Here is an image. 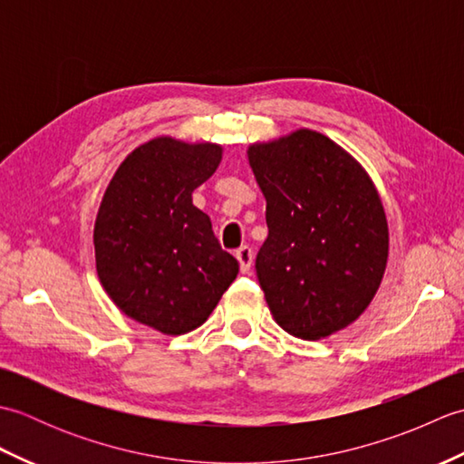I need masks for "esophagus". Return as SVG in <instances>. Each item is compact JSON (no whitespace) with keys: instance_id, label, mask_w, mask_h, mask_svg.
Instances as JSON below:
<instances>
[{"instance_id":"obj_1","label":"esophagus","mask_w":464,"mask_h":464,"mask_svg":"<svg viewBox=\"0 0 464 464\" xmlns=\"http://www.w3.org/2000/svg\"><path fill=\"white\" fill-rule=\"evenodd\" d=\"M235 257H237V261H239L241 273H247L251 269V265H253V249L249 247V245H241V247L235 251Z\"/></svg>"}]
</instances>
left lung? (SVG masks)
Here are the masks:
<instances>
[{
  "label": "left lung",
  "instance_id": "obj_1",
  "mask_svg": "<svg viewBox=\"0 0 464 464\" xmlns=\"http://www.w3.org/2000/svg\"><path fill=\"white\" fill-rule=\"evenodd\" d=\"M267 201L255 269L273 319L319 341L357 321L379 291L389 225L369 173L327 135L297 130L247 150Z\"/></svg>",
  "mask_w": 464,
  "mask_h": 464
}]
</instances>
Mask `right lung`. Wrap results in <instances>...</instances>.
I'll return each instance as SVG.
<instances>
[{"label": "right lung", "instance_id": "right-lung-1", "mask_svg": "<svg viewBox=\"0 0 464 464\" xmlns=\"http://www.w3.org/2000/svg\"><path fill=\"white\" fill-rule=\"evenodd\" d=\"M221 157L217 143L155 137L117 167L97 211L95 267L105 293L163 334L201 327L239 273L191 197Z\"/></svg>", "mask_w": 464, "mask_h": 464}]
</instances>
